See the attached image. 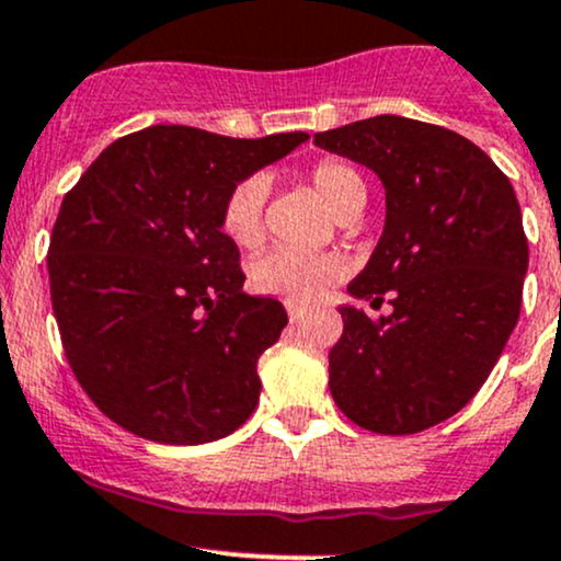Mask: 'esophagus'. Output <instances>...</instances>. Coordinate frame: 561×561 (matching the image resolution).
<instances>
[{
	"label": "esophagus",
	"instance_id": "esophagus-1",
	"mask_svg": "<svg viewBox=\"0 0 561 561\" xmlns=\"http://www.w3.org/2000/svg\"><path fill=\"white\" fill-rule=\"evenodd\" d=\"M287 317H290V322H300V319L306 317V309H300V306H287Z\"/></svg>",
	"mask_w": 561,
	"mask_h": 561
}]
</instances>
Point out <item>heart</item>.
I'll list each match as a JSON object with an SVG mask.
<instances>
[{
  "mask_svg": "<svg viewBox=\"0 0 561 561\" xmlns=\"http://www.w3.org/2000/svg\"><path fill=\"white\" fill-rule=\"evenodd\" d=\"M311 186L335 215L348 210L351 205H365L367 199L362 175L341 159L319 162L311 170ZM263 205H266V181L261 175L244 178L224 199V210H220L224 231L239 248H252L261 239ZM341 261L328 252L279 248L252 263V285L287 304L306 306L322 298V293L341 276Z\"/></svg>",
  "mask_w": 561,
  "mask_h": 561,
  "instance_id": "heart-1",
  "label": "heart"
}]
</instances>
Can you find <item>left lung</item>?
<instances>
[{
	"instance_id": "1",
	"label": "left lung",
	"mask_w": 561,
	"mask_h": 561,
	"mask_svg": "<svg viewBox=\"0 0 561 561\" xmlns=\"http://www.w3.org/2000/svg\"><path fill=\"white\" fill-rule=\"evenodd\" d=\"M319 149L365 164L386 191V224L356 300L393 311L370 319L341 306L330 393L356 426L417 434L471 402L516 328L527 237L511 181L447 127L373 116L317 133Z\"/></svg>"
}]
</instances>
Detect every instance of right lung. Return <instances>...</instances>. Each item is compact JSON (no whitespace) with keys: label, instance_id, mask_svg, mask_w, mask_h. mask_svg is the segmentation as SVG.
<instances>
[{"label":"right lung","instance_id":"obj_1","mask_svg":"<svg viewBox=\"0 0 561 561\" xmlns=\"http://www.w3.org/2000/svg\"><path fill=\"white\" fill-rule=\"evenodd\" d=\"M306 140L153 125L114 140L64 196L47 252L53 311L73 375L122 428L205 445L252 415L257 359L287 311L242 290L220 210Z\"/></svg>","mask_w":561,"mask_h":561}]
</instances>
